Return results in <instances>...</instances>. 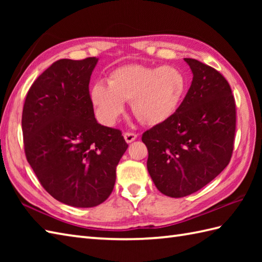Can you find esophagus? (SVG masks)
I'll list each match as a JSON object with an SVG mask.
<instances>
[{"label":"esophagus","mask_w":262,"mask_h":262,"mask_svg":"<svg viewBox=\"0 0 262 262\" xmlns=\"http://www.w3.org/2000/svg\"><path fill=\"white\" fill-rule=\"evenodd\" d=\"M124 137H125V141L127 143H132V142H134L136 138H137V134H136V133L126 132L125 134H124Z\"/></svg>","instance_id":"obj_1"}]
</instances>
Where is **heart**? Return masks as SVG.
<instances>
[{
	"label": "heart",
	"instance_id": "1",
	"mask_svg": "<svg viewBox=\"0 0 262 262\" xmlns=\"http://www.w3.org/2000/svg\"><path fill=\"white\" fill-rule=\"evenodd\" d=\"M186 90V76L174 66L130 64L111 72L108 85L97 83L91 90V100L104 124H113L124 110V102L130 101L137 120L155 126L176 114Z\"/></svg>",
	"mask_w": 262,
	"mask_h": 262
}]
</instances>
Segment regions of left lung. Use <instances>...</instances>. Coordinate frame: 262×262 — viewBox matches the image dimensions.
Masks as SVG:
<instances>
[{"instance_id": "obj_1", "label": "left lung", "mask_w": 262, "mask_h": 262, "mask_svg": "<svg viewBox=\"0 0 262 262\" xmlns=\"http://www.w3.org/2000/svg\"><path fill=\"white\" fill-rule=\"evenodd\" d=\"M192 82L170 119L146 130L147 170L159 191L180 198L219 176L232 158L236 127L235 100L219 71L185 58Z\"/></svg>"}]
</instances>
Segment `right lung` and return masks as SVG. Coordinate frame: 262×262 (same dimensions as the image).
Listing matches in <instances>:
<instances>
[{
	"mask_svg": "<svg viewBox=\"0 0 262 262\" xmlns=\"http://www.w3.org/2000/svg\"><path fill=\"white\" fill-rule=\"evenodd\" d=\"M97 63L56 60L32 83L22 110L27 161L51 196L74 207L110 196L128 147L119 129L94 118L89 83Z\"/></svg>",
	"mask_w": 262,
	"mask_h": 262,
	"instance_id": "right-lung-1",
	"label": "right lung"
}]
</instances>
